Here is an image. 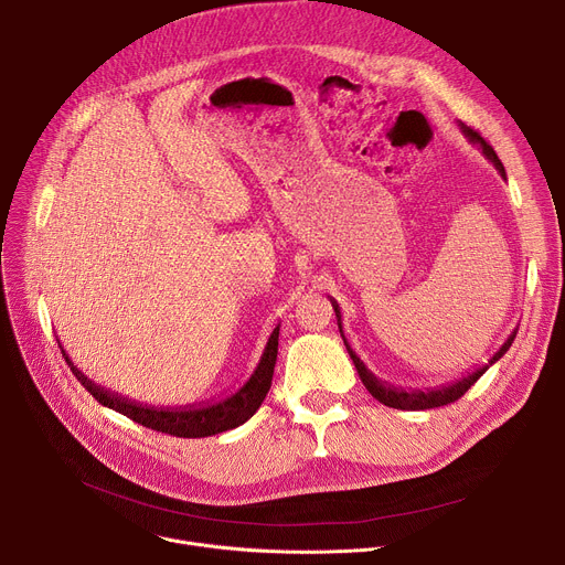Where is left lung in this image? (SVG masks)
Masks as SVG:
<instances>
[{
    "instance_id": "obj_1",
    "label": "left lung",
    "mask_w": 565,
    "mask_h": 565,
    "mask_svg": "<svg viewBox=\"0 0 565 565\" xmlns=\"http://www.w3.org/2000/svg\"><path fill=\"white\" fill-rule=\"evenodd\" d=\"M460 130L465 132V137H467L471 143H479V146L483 148V156L497 167V171L501 173L503 181H507V171H503V164H501V160L497 158L494 148H492L477 130L467 128L465 124H460ZM330 302H332V307H334L339 332H341V337H343V324H341V309H339V302H337L334 298H330ZM515 334H518V330L511 332V337H509L507 341H503V345L492 354V358L488 360V364H483L481 369L462 375V377L456 380V382H447V384H441V387L424 390V392H422V390H398V387H394V384H387V382L377 380V377L366 369V364L358 358V354L352 352V348L348 345L345 337H343V343H345V348H348V354H350V360H352L354 369H358V373H360V377H362V382H364V387L369 390V394H371L373 398H377L380 403H384L387 407H396V409H430V407H441V405H449V403L458 401V398L471 387L473 382H477L494 362H499V360L503 358V354H507V350L511 348Z\"/></svg>"
}]
</instances>
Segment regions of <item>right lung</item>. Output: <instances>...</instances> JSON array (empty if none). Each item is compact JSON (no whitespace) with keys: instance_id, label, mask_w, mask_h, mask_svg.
Masks as SVG:
<instances>
[{"instance_id":"right-lung-1","label":"right lung","mask_w":565,"mask_h":565,"mask_svg":"<svg viewBox=\"0 0 565 565\" xmlns=\"http://www.w3.org/2000/svg\"><path fill=\"white\" fill-rule=\"evenodd\" d=\"M277 348H279V324L273 330L270 339H267L254 373L249 375V380L243 384L241 390L233 392L231 396L220 398V401H207V403H199V405L196 403L181 405V407L141 405L121 394L109 392V390L100 387V384H96L94 380H88L68 360L64 348H62V352H64V358H66L73 375L82 382V387L92 394L100 405H105L118 414H124V417L132 419L135 424L153 428L158 433H167V435H175V437H207V435H217V433L243 426L247 419L254 417L265 394L270 392L273 373H275V364H277Z\"/></svg>"}]
</instances>
